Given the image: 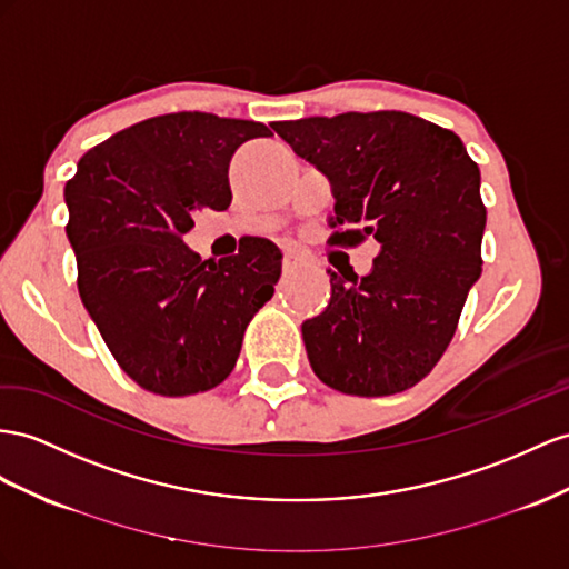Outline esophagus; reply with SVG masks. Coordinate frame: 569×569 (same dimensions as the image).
Listing matches in <instances>:
<instances>
[{
  "label": "esophagus",
  "instance_id": "esophagus-1",
  "mask_svg": "<svg viewBox=\"0 0 569 569\" xmlns=\"http://www.w3.org/2000/svg\"><path fill=\"white\" fill-rule=\"evenodd\" d=\"M300 267V257L296 252L283 254V271H296Z\"/></svg>",
  "mask_w": 569,
  "mask_h": 569
}]
</instances>
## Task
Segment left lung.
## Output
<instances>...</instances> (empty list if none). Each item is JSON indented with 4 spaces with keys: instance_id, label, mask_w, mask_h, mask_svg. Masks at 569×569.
Here are the masks:
<instances>
[{
    "instance_id": "obj_1",
    "label": "left lung",
    "mask_w": 569,
    "mask_h": 569,
    "mask_svg": "<svg viewBox=\"0 0 569 569\" xmlns=\"http://www.w3.org/2000/svg\"><path fill=\"white\" fill-rule=\"evenodd\" d=\"M327 174L331 244L380 242L370 273L327 271L331 298L302 322L315 375L356 397H387L435 368L480 276V170L449 129L399 110L273 122Z\"/></svg>"
}]
</instances>
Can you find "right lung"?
Returning a JSON list of instances; mask_svg holds the SVG:
<instances>
[{"instance_id":"add662e5","label":"right lung","mask_w":569,"mask_h":569,"mask_svg":"<svg viewBox=\"0 0 569 569\" xmlns=\"http://www.w3.org/2000/svg\"><path fill=\"white\" fill-rule=\"evenodd\" d=\"M259 137L271 132L252 120L160 114L91 149L64 187L83 308L120 368L153 395L221 385L273 296L281 250L271 240L242 238L218 261L182 240L194 211L230 207V158Z\"/></svg>"}]
</instances>
